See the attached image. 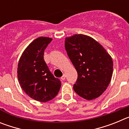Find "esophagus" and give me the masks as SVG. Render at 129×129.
<instances>
[{"label":"esophagus","mask_w":129,"mask_h":129,"mask_svg":"<svg viewBox=\"0 0 129 129\" xmlns=\"http://www.w3.org/2000/svg\"><path fill=\"white\" fill-rule=\"evenodd\" d=\"M65 77H66V76H65V74H64L63 76H62V77H61V79H62V80H64V79H65Z\"/></svg>","instance_id":"obj_1"}]
</instances>
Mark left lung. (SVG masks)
Listing matches in <instances>:
<instances>
[{"mask_svg":"<svg viewBox=\"0 0 129 129\" xmlns=\"http://www.w3.org/2000/svg\"><path fill=\"white\" fill-rule=\"evenodd\" d=\"M64 46L77 72V81L73 86L75 92L87 100L100 97L111 81V56L98 42L83 34L66 37Z\"/></svg>","mask_w":129,"mask_h":129,"instance_id":"1","label":"left lung"}]
</instances>
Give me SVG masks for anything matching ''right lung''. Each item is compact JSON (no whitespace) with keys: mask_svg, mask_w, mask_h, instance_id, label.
I'll use <instances>...</instances> for the list:
<instances>
[{"mask_svg":"<svg viewBox=\"0 0 129 129\" xmlns=\"http://www.w3.org/2000/svg\"><path fill=\"white\" fill-rule=\"evenodd\" d=\"M52 39L40 37L25 49L18 63L17 77L20 86L31 98L40 102L50 101L57 95L61 82L49 70L44 52Z\"/></svg>","mask_w":129,"mask_h":129,"instance_id":"add662e5","label":"right lung"}]
</instances>
